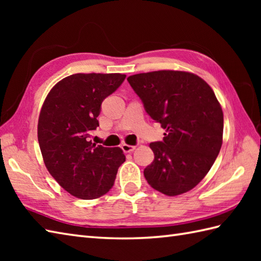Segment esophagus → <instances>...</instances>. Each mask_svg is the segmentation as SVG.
Segmentation results:
<instances>
[{
    "label": "esophagus",
    "mask_w": 261,
    "mask_h": 261,
    "mask_svg": "<svg viewBox=\"0 0 261 261\" xmlns=\"http://www.w3.org/2000/svg\"><path fill=\"white\" fill-rule=\"evenodd\" d=\"M136 149V147L135 146H130V145H126V143H123V145H122V150H123L124 152H132Z\"/></svg>",
    "instance_id": "esophagus-1"
}]
</instances>
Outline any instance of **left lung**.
Here are the masks:
<instances>
[{"mask_svg":"<svg viewBox=\"0 0 261 261\" xmlns=\"http://www.w3.org/2000/svg\"><path fill=\"white\" fill-rule=\"evenodd\" d=\"M146 112L166 130L150 143L154 159L145 168L148 184L168 196L195 187L222 146L223 112L212 88L186 71L158 70L127 77Z\"/></svg>","mask_w":261,"mask_h":261,"instance_id":"obj_1","label":"left lung"}]
</instances>
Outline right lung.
<instances>
[{
  "label": "right lung",
  "mask_w": 261,
  "mask_h": 261,
  "mask_svg": "<svg viewBox=\"0 0 261 261\" xmlns=\"http://www.w3.org/2000/svg\"><path fill=\"white\" fill-rule=\"evenodd\" d=\"M125 80L123 74H74L47 95L38 122V141L49 173L65 191L82 199L112 188L125 162L121 148L93 143L103 99Z\"/></svg>",
  "instance_id": "right-lung-1"
}]
</instances>
